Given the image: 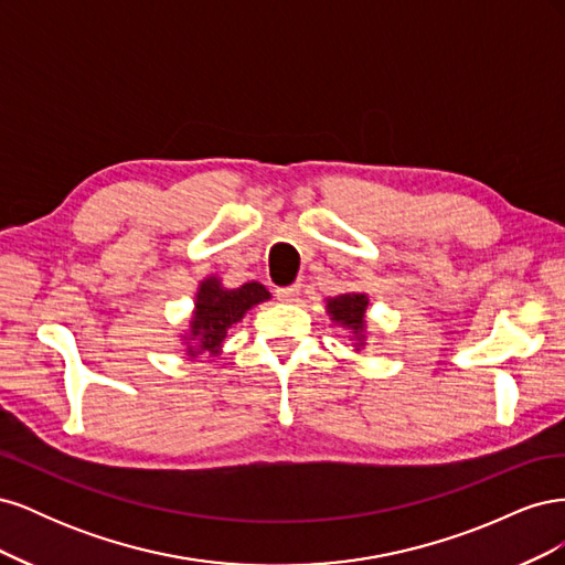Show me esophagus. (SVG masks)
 <instances>
[{"instance_id": "esophagus-1", "label": "esophagus", "mask_w": 565, "mask_h": 565, "mask_svg": "<svg viewBox=\"0 0 565 565\" xmlns=\"http://www.w3.org/2000/svg\"><path fill=\"white\" fill-rule=\"evenodd\" d=\"M299 285H289V287H280V289H276V297H278V301H285V303H289V301H297V297H299Z\"/></svg>"}]
</instances>
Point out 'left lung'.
I'll use <instances>...</instances> for the list:
<instances>
[{
  "label": "left lung",
  "instance_id": "8db88e82",
  "mask_svg": "<svg viewBox=\"0 0 565 565\" xmlns=\"http://www.w3.org/2000/svg\"><path fill=\"white\" fill-rule=\"evenodd\" d=\"M367 306L370 299L363 292H347L324 299V311H328L330 320L351 332L353 351L367 347Z\"/></svg>",
  "mask_w": 565,
  "mask_h": 565
}]
</instances>
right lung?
<instances>
[{
	"label": "right lung",
	"instance_id": "obj_1",
	"mask_svg": "<svg viewBox=\"0 0 565 565\" xmlns=\"http://www.w3.org/2000/svg\"><path fill=\"white\" fill-rule=\"evenodd\" d=\"M270 299V292L262 282H245L241 287H224L218 276L200 280L188 330L181 341L185 344L188 358H216L224 349V339L233 324L241 322L247 311Z\"/></svg>",
	"mask_w": 565,
	"mask_h": 565
}]
</instances>
